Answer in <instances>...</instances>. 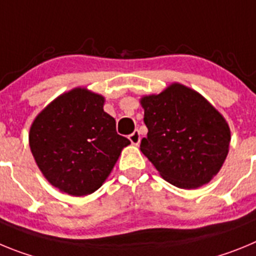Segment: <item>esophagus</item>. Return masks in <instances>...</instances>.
<instances>
[{
  "label": "esophagus",
  "instance_id": "obj_1",
  "mask_svg": "<svg viewBox=\"0 0 256 256\" xmlns=\"http://www.w3.org/2000/svg\"><path fill=\"white\" fill-rule=\"evenodd\" d=\"M128 138H130V144H134V146L140 144V142H141V136H140L138 130H134L132 134H130V137H128Z\"/></svg>",
  "mask_w": 256,
  "mask_h": 256
}]
</instances>
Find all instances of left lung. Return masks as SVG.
Wrapping results in <instances>:
<instances>
[{
    "label": "left lung",
    "instance_id": "8db88e82",
    "mask_svg": "<svg viewBox=\"0 0 256 256\" xmlns=\"http://www.w3.org/2000/svg\"><path fill=\"white\" fill-rule=\"evenodd\" d=\"M148 133L141 151L166 182L178 188L204 186L220 170L230 151L224 116L204 96L180 83L141 97Z\"/></svg>",
    "mask_w": 256,
    "mask_h": 256
}]
</instances>
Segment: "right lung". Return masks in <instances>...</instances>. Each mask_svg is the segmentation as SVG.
<instances>
[{
	"label": "right lung",
	"mask_w": 256,
	"mask_h": 256,
	"mask_svg": "<svg viewBox=\"0 0 256 256\" xmlns=\"http://www.w3.org/2000/svg\"><path fill=\"white\" fill-rule=\"evenodd\" d=\"M104 104L101 94L73 88L50 102L30 126L29 146L38 168L52 186L70 196L100 188L130 144L118 134Z\"/></svg>",
	"instance_id": "right-lung-1"
}]
</instances>
